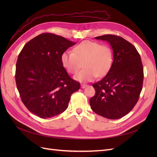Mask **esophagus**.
Instances as JSON below:
<instances>
[{
  "label": "esophagus",
  "mask_w": 157,
  "mask_h": 157,
  "mask_svg": "<svg viewBox=\"0 0 157 157\" xmlns=\"http://www.w3.org/2000/svg\"><path fill=\"white\" fill-rule=\"evenodd\" d=\"M87 86H88L87 84H81V86H81V88H86Z\"/></svg>",
  "instance_id": "1"
}]
</instances>
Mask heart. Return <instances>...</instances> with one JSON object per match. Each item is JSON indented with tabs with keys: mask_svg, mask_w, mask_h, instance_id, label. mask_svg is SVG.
<instances>
[{
	"mask_svg": "<svg viewBox=\"0 0 157 157\" xmlns=\"http://www.w3.org/2000/svg\"><path fill=\"white\" fill-rule=\"evenodd\" d=\"M61 61L67 72L74 74V79L80 82L93 81L98 76L103 77L110 69L113 62L111 49L98 42L85 40L76 46L73 52L65 51L61 56Z\"/></svg>",
	"mask_w": 157,
	"mask_h": 157,
	"instance_id": "heart-1",
	"label": "heart"
}]
</instances>
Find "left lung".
Wrapping results in <instances>:
<instances>
[{"label": "left lung", "mask_w": 157, "mask_h": 157, "mask_svg": "<svg viewBox=\"0 0 157 157\" xmlns=\"http://www.w3.org/2000/svg\"><path fill=\"white\" fill-rule=\"evenodd\" d=\"M95 39L110 44L113 61L105 77L92 85L96 94L90 98V105L98 115L118 119L138 101L144 81L141 57L134 46L119 36L105 35Z\"/></svg>", "instance_id": "1"}]
</instances>
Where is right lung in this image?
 Returning a JSON list of instances; mask_svg holds the SVG:
<instances>
[{
	"label": "right lung",
	"instance_id": "add662e5",
	"mask_svg": "<svg viewBox=\"0 0 157 157\" xmlns=\"http://www.w3.org/2000/svg\"><path fill=\"white\" fill-rule=\"evenodd\" d=\"M76 43L52 33H42L23 46L18 56L16 82L28 110L42 118H52L68 107L80 83L63 67L61 56Z\"/></svg>",
	"mask_w": 157,
	"mask_h": 157
}]
</instances>
